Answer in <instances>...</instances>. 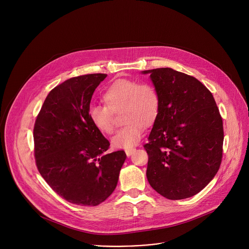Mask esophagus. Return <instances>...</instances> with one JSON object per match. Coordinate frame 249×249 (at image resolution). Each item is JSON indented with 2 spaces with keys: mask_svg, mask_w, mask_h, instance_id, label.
<instances>
[{
  "mask_svg": "<svg viewBox=\"0 0 249 249\" xmlns=\"http://www.w3.org/2000/svg\"><path fill=\"white\" fill-rule=\"evenodd\" d=\"M135 150H136L135 148H128V149H126V150H125L126 155H127V156H131V155L135 152Z\"/></svg>",
  "mask_w": 249,
  "mask_h": 249,
  "instance_id": "1",
  "label": "esophagus"
}]
</instances>
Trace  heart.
Wrapping results in <instances>:
<instances>
[{
    "label": "heart",
    "mask_w": 249,
    "mask_h": 249,
    "mask_svg": "<svg viewBox=\"0 0 249 249\" xmlns=\"http://www.w3.org/2000/svg\"><path fill=\"white\" fill-rule=\"evenodd\" d=\"M106 106H90L89 120L99 131L112 134L115 131L113 112L122 110L125 125L113 137L116 148H132L142 138L144 127H150L158 119L160 99L156 89L150 84H139L130 80H118L104 91Z\"/></svg>",
    "instance_id": "heart-1"
}]
</instances>
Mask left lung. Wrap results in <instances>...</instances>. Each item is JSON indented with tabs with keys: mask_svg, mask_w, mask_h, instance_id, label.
I'll return each instance as SVG.
<instances>
[{
	"mask_svg": "<svg viewBox=\"0 0 249 249\" xmlns=\"http://www.w3.org/2000/svg\"><path fill=\"white\" fill-rule=\"evenodd\" d=\"M160 99L158 119L144 145L146 177L168 200L193 197L221 164L223 123L211 91L197 78L169 68L143 71Z\"/></svg>",
	"mask_w": 249,
	"mask_h": 249,
	"instance_id": "1",
	"label": "left lung"
}]
</instances>
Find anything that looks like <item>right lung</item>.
Returning a JSON list of instances; mask_svg holds the SVG:
<instances>
[{
    "label": "right lung",
    "mask_w": 249,
    "mask_h": 249,
    "mask_svg": "<svg viewBox=\"0 0 249 249\" xmlns=\"http://www.w3.org/2000/svg\"><path fill=\"white\" fill-rule=\"evenodd\" d=\"M105 73L71 77L50 90L33 130L39 173L61 198L98 206L117 187L126 153H108L110 143L91 124L89 109Z\"/></svg>",
    "instance_id": "add662e5"
}]
</instances>
